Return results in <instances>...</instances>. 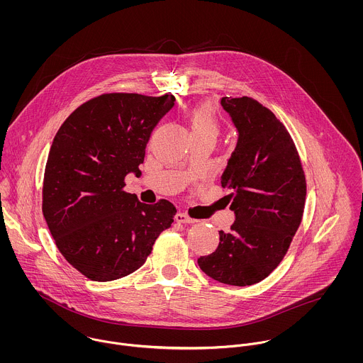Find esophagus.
I'll list each match as a JSON object with an SVG mask.
<instances>
[{"label":"esophagus","mask_w":363,"mask_h":363,"mask_svg":"<svg viewBox=\"0 0 363 363\" xmlns=\"http://www.w3.org/2000/svg\"><path fill=\"white\" fill-rule=\"evenodd\" d=\"M176 220L180 222V223H194V222H197L196 219L190 218V216H189L187 213H184V212H179V213L176 215Z\"/></svg>","instance_id":"1"}]
</instances>
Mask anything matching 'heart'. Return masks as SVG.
I'll return each instance as SVG.
<instances>
[{"label":"heart","instance_id":"heart-1","mask_svg":"<svg viewBox=\"0 0 363 363\" xmlns=\"http://www.w3.org/2000/svg\"><path fill=\"white\" fill-rule=\"evenodd\" d=\"M218 121L211 106H200L193 111L191 130L200 133H215L218 134Z\"/></svg>","mask_w":363,"mask_h":363}]
</instances>
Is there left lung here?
<instances>
[{"instance_id": "1", "label": "left lung", "mask_w": 363, "mask_h": 363, "mask_svg": "<svg viewBox=\"0 0 363 363\" xmlns=\"http://www.w3.org/2000/svg\"><path fill=\"white\" fill-rule=\"evenodd\" d=\"M220 104L238 130L220 176L235 222L229 232L219 230L216 250L199 265L215 281L247 286L267 278L286 255L302 222L306 179L288 130L269 108L247 96H225Z\"/></svg>"}]
</instances>
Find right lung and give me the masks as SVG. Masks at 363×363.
<instances>
[{
  "label": "right lung",
  "mask_w": 363,
  "mask_h": 363,
  "mask_svg": "<svg viewBox=\"0 0 363 363\" xmlns=\"http://www.w3.org/2000/svg\"><path fill=\"white\" fill-rule=\"evenodd\" d=\"M174 96L104 94L75 108L52 140L43 180V215L74 268L106 282L138 269L176 207L144 204L123 190L140 174L145 148Z\"/></svg>",
  "instance_id": "obj_1"
}]
</instances>
